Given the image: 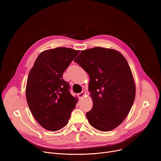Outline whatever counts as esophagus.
I'll return each mask as SVG.
<instances>
[{
    "label": "esophagus",
    "instance_id": "34e87169",
    "mask_svg": "<svg viewBox=\"0 0 161 161\" xmlns=\"http://www.w3.org/2000/svg\"><path fill=\"white\" fill-rule=\"evenodd\" d=\"M84 95H85V92H80V93L78 94V97H79L80 98H83L84 97Z\"/></svg>",
    "mask_w": 161,
    "mask_h": 161
}]
</instances>
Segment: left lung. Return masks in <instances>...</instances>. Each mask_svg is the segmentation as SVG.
<instances>
[{
  "label": "left lung",
  "instance_id": "1",
  "mask_svg": "<svg viewBox=\"0 0 161 161\" xmlns=\"http://www.w3.org/2000/svg\"><path fill=\"white\" fill-rule=\"evenodd\" d=\"M89 75L93 106L86 113L96 129L106 132L119 126L134 103L136 87L130 66L119 52L96 47L83 50L74 59Z\"/></svg>",
  "mask_w": 161,
  "mask_h": 161
}]
</instances>
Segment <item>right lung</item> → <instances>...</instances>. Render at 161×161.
I'll use <instances>...</instances> for the list:
<instances>
[{
    "label": "right lung",
    "mask_w": 161,
    "mask_h": 161,
    "mask_svg": "<svg viewBox=\"0 0 161 161\" xmlns=\"http://www.w3.org/2000/svg\"><path fill=\"white\" fill-rule=\"evenodd\" d=\"M80 51L64 47L42 52L27 81L26 98L30 110L45 129L57 131L65 126L78 100L63 79L65 70Z\"/></svg>",
    "instance_id": "right-lung-1"
}]
</instances>
